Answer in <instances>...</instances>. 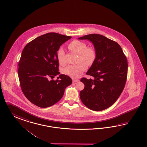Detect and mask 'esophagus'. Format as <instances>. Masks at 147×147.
<instances>
[{
    "label": "esophagus",
    "instance_id": "esophagus-1",
    "mask_svg": "<svg viewBox=\"0 0 147 147\" xmlns=\"http://www.w3.org/2000/svg\"><path fill=\"white\" fill-rule=\"evenodd\" d=\"M78 81H79L78 80H75V79H73V80H72L73 83H76V82H78Z\"/></svg>",
    "mask_w": 147,
    "mask_h": 147
}]
</instances>
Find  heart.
I'll list each match as a JSON object with an SVG mask.
<instances>
[{"label": "heart", "mask_w": 147, "mask_h": 147, "mask_svg": "<svg viewBox=\"0 0 147 147\" xmlns=\"http://www.w3.org/2000/svg\"><path fill=\"white\" fill-rule=\"evenodd\" d=\"M69 50L78 55V62L77 65H69L63 70V73L73 78H79L85 71L88 65H91L96 60V52L93 47H87L86 43L78 40H74L67 46ZM64 52L62 49L57 52V58L61 65L65 64Z\"/></svg>", "instance_id": "obj_1"}]
</instances>
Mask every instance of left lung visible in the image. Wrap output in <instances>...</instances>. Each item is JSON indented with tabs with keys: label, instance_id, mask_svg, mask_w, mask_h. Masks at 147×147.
Instances as JSON below:
<instances>
[{
	"label": "left lung",
	"instance_id": "left-lung-1",
	"mask_svg": "<svg viewBox=\"0 0 147 147\" xmlns=\"http://www.w3.org/2000/svg\"><path fill=\"white\" fill-rule=\"evenodd\" d=\"M93 44L96 58L86 75L82 78L84 88L80 91L82 102L89 109L101 111L111 106L119 98L126 83L128 62L119 44L98 34L78 38Z\"/></svg>",
	"mask_w": 147,
	"mask_h": 147
}]
</instances>
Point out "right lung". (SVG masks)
<instances>
[{"label":"right lung","mask_w":147,"mask_h":147,"mask_svg":"<svg viewBox=\"0 0 147 147\" xmlns=\"http://www.w3.org/2000/svg\"><path fill=\"white\" fill-rule=\"evenodd\" d=\"M71 38L55 32L35 38L24 48L18 64L21 89L32 103L47 108L61 100L67 86L72 83L69 76L59 75L57 51L63 43Z\"/></svg>","instance_id":"right-lung-1"}]
</instances>
